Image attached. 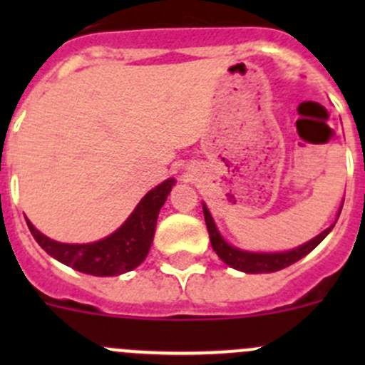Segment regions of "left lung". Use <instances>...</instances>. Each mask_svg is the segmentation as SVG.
I'll return each instance as SVG.
<instances>
[{"label": "left lung", "mask_w": 365, "mask_h": 365, "mask_svg": "<svg viewBox=\"0 0 365 365\" xmlns=\"http://www.w3.org/2000/svg\"><path fill=\"white\" fill-rule=\"evenodd\" d=\"M342 208V206H341ZM203 213H205V222H206V230H208L210 235V242H212L213 251L217 252V256L224 261L226 264H230L231 268H237V270L245 272V274H270V272H277L282 270V268L289 267V264L297 263L298 259H302L304 256H307L327 235L332 231V227L336 224H332L330 227H327L323 233H319L318 237L312 238L311 242L307 244L300 245V247L293 249V251H286V252H247V251H240L237 247H231L220 233L217 231L215 222H213L212 215H210L208 208L203 205ZM341 213V212H339ZM339 217V215H337Z\"/></svg>", "instance_id": "8db88e82"}]
</instances>
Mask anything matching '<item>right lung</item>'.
I'll list each match as a JSON object with an SVG mask.
<instances>
[{
  "instance_id": "add662e5",
  "label": "right lung",
  "mask_w": 365,
  "mask_h": 365,
  "mask_svg": "<svg viewBox=\"0 0 365 365\" xmlns=\"http://www.w3.org/2000/svg\"><path fill=\"white\" fill-rule=\"evenodd\" d=\"M173 185L175 180L169 178L150 190L125 220L123 226L93 244H61L40 233L28 219L26 222L40 247L60 263L97 277L120 275L134 270L148 256L155 235L157 217Z\"/></svg>"
}]
</instances>
